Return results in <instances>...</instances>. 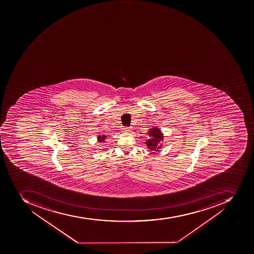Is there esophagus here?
I'll use <instances>...</instances> for the list:
<instances>
[{
	"instance_id": "obj_1",
	"label": "esophagus",
	"mask_w": 254,
	"mask_h": 254,
	"mask_svg": "<svg viewBox=\"0 0 254 254\" xmlns=\"http://www.w3.org/2000/svg\"><path fill=\"white\" fill-rule=\"evenodd\" d=\"M123 130L125 133H130V132H132V127H124Z\"/></svg>"
}]
</instances>
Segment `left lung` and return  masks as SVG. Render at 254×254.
<instances>
[{"label": "left lung", "mask_w": 254, "mask_h": 254, "mask_svg": "<svg viewBox=\"0 0 254 254\" xmlns=\"http://www.w3.org/2000/svg\"><path fill=\"white\" fill-rule=\"evenodd\" d=\"M150 138L146 142L148 149L151 151H158L161 147V141L163 140V134L161 133L159 128L153 127L149 130Z\"/></svg>", "instance_id": "obj_1"}]
</instances>
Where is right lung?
<instances>
[{"mask_svg":"<svg viewBox=\"0 0 254 254\" xmlns=\"http://www.w3.org/2000/svg\"><path fill=\"white\" fill-rule=\"evenodd\" d=\"M98 141L99 142H104L105 141V138H106V136L105 135H98Z\"/></svg>","mask_w":254,"mask_h":254,"instance_id":"obj_1","label":"right lung"}]
</instances>
